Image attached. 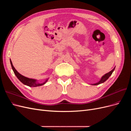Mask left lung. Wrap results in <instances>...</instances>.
Returning a JSON list of instances; mask_svg holds the SVG:
<instances>
[{
	"instance_id": "obj_1",
	"label": "left lung",
	"mask_w": 131,
	"mask_h": 131,
	"mask_svg": "<svg viewBox=\"0 0 131 131\" xmlns=\"http://www.w3.org/2000/svg\"><path fill=\"white\" fill-rule=\"evenodd\" d=\"M115 68H114L112 70H111L110 72L105 74L104 75V76H103L102 78L101 79V80H100V81H99L98 82L96 83V84H93V85H99V84H102V83H103V82H105V81L107 80V79H108L110 77V75L112 74L113 72H114V69H115Z\"/></svg>"
}]
</instances>
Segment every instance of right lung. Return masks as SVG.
Masks as SVG:
<instances>
[{
    "instance_id": "1",
    "label": "right lung",
    "mask_w": 131,
    "mask_h": 131,
    "mask_svg": "<svg viewBox=\"0 0 131 131\" xmlns=\"http://www.w3.org/2000/svg\"><path fill=\"white\" fill-rule=\"evenodd\" d=\"M10 63L11 65L12 69H13L14 72V74H15L16 76V77L19 79V80L21 82H22L23 84H25L27 86H28L29 87H37V86H40L43 85V84H45L46 82V81H47V80H46L44 82L42 83V84H39V83L37 82V80H35V79H29V78H28L24 76H23V75L19 74L17 72V71L15 69L13 65V63H12V62L11 60H10Z\"/></svg>"
}]
</instances>
